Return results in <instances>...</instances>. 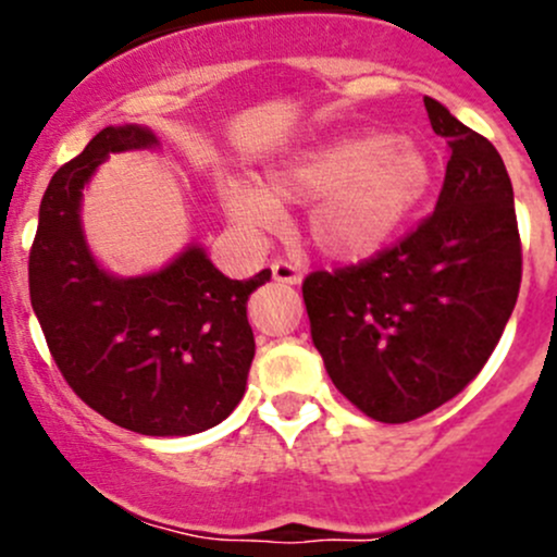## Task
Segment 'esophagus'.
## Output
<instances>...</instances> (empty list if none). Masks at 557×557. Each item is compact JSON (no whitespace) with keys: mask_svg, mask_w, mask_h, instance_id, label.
Listing matches in <instances>:
<instances>
[{"mask_svg":"<svg viewBox=\"0 0 557 557\" xmlns=\"http://www.w3.org/2000/svg\"><path fill=\"white\" fill-rule=\"evenodd\" d=\"M272 277L277 280V283L296 285L301 283V269L294 267L290 261H285V258H277V261H272Z\"/></svg>","mask_w":557,"mask_h":557,"instance_id":"34e87169","label":"esophagus"}]
</instances>
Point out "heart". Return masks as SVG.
<instances>
[{
  "instance_id": "b5f03b06",
  "label": "heart",
  "mask_w": 557,
  "mask_h": 557,
  "mask_svg": "<svg viewBox=\"0 0 557 557\" xmlns=\"http://www.w3.org/2000/svg\"><path fill=\"white\" fill-rule=\"evenodd\" d=\"M431 180L429 156L414 139L367 128L294 153L269 172L267 190L226 180L221 199L228 218L250 232L283 223L280 201L312 205L310 243L334 261H363L383 250L418 210Z\"/></svg>"
}]
</instances>
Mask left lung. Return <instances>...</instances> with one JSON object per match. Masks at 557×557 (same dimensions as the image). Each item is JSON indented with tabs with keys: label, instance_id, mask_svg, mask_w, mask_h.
I'll use <instances>...</instances> for the list:
<instances>
[{
	"label": "left lung",
	"instance_id": "1",
	"mask_svg": "<svg viewBox=\"0 0 557 557\" xmlns=\"http://www.w3.org/2000/svg\"><path fill=\"white\" fill-rule=\"evenodd\" d=\"M450 145L436 210L369 261L307 274L312 342L331 383L380 423L458 396L496 350L520 294L512 180L482 134L425 97Z\"/></svg>",
	"mask_w": 557,
	"mask_h": 557
}]
</instances>
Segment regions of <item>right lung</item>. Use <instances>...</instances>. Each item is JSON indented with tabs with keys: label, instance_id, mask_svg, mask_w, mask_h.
Here are the masks:
<instances>
[{
	"label": "right lung",
	"instance_id": "add662e5",
	"mask_svg": "<svg viewBox=\"0 0 557 557\" xmlns=\"http://www.w3.org/2000/svg\"><path fill=\"white\" fill-rule=\"evenodd\" d=\"M143 126H107L50 180L29 252L32 307L55 367L102 418L145 436H188L245 396L256 339L247 299L272 277L228 280L199 245L145 277L107 274L81 228V196L110 153L156 148Z\"/></svg>",
	"mask_w": 557,
	"mask_h": 557
}]
</instances>
